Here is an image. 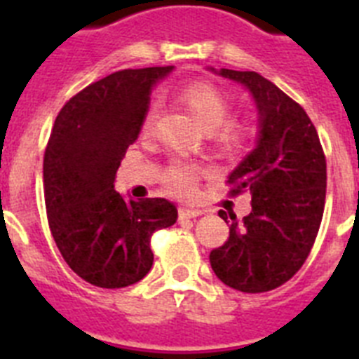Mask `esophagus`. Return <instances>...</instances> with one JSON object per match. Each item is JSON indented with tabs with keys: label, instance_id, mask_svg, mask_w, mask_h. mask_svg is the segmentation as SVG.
Instances as JSON below:
<instances>
[{
	"label": "esophagus",
	"instance_id": "esophagus-1",
	"mask_svg": "<svg viewBox=\"0 0 359 359\" xmlns=\"http://www.w3.org/2000/svg\"><path fill=\"white\" fill-rule=\"evenodd\" d=\"M201 214L203 210H199V208H187V207L180 208V219H194Z\"/></svg>",
	"mask_w": 359,
	"mask_h": 359
}]
</instances>
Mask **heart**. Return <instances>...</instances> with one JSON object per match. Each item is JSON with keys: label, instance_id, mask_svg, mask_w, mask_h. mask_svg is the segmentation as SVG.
<instances>
[{"label": "heart", "instance_id": "1", "mask_svg": "<svg viewBox=\"0 0 359 359\" xmlns=\"http://www.w3.org/2000/svg\"><path fill=\"white\" fill-rule=\"evenodd\" d=\"M182 102L194 113L205 129H215L214 136L219 144L226 149H237L250 140L253 129L244 118H228L231 111V97L217 88L215 84L205 81H196L185 84L180 90ZM158 106L151 102L142 118V131L149 133L156 122ZM205 169L190 161H172L163 176L167 189L180 198H190L198 189L199 177Z\"/></svg>", "mask_w": 359, "mask_h": 359}]
</instances>
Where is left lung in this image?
<instances>
[{
    "mask_svg": "<svg viewBox=\"0 0 359 359\" xmlns=\"http://www.w3.org/2000/svg\"><path fill=\"white\" fill-rule=\"evenodd\" d=\"M250 90L261 118L257 147L228 177L231 198L248 192L252 212L230 223L226 243L210 252L214 273L243 293L286 284L315 244L325 207L327 163L318 133L304 107L255 72L219 69Z\"/></svg>",
    "mask_w": 359,
    "mask_h": 359,
    "instance_id": "left-lung-1",
    "label": "left lung"
}]
</instances>
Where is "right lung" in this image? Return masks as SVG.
Listing matches in <instances>:
<instances>
[{
    "instance_id": "1",
    "label": "right lung",
    "mask_w": 359,
    "mask_h": 359,
    "mask_svg": "<svg viewBox=\"0 0 359 359\" xmlns=\"http://www.w3.org/2000/svg\"><path fill=\"white\" fill-rule=\"evenodd\" d=\"M170 69H120L86 86L62 106L50 133L43 161L50 231L66 264L93 286L142 280L154 261L152 233L176 223L167 199L126 201L113 187L140 135L152 84Z\"/></svg>"
}]
</instances>
